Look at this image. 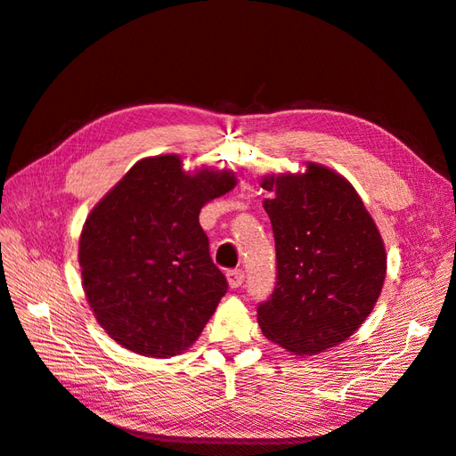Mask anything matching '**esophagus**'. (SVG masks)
Masks as SVG:
<instances>
[{"instance_id":"1","label":"esophagus","mask_w":456,"mask_h":456,"mask_svg":"<svg viewBox=\"0 0 456 456\" xmlns=\"http://www.w3.org/2000/svg\"><path fill=\"white\" fill-rule=\"evenodd\" d=\"M226 278H228V285L232 287V289H238V287H241L243 285V281H245V273H243V270H230L228 273H226Z\"/></svg>"}]
</instances>
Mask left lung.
Returning a JSON list of instances; mask_svg holds the SVG:
<instances>
[{
    "label": "left lung",
    "instance_id": "obj_1",
    "mask_svg": "<svg viewBox=\"0 0 456 456\" xmlns=\"http://www.w3.org/2000/svg\"><path fill=\"white\" fill-rule=\"evenodd\" d=\"M260 186L270 216L278 281L260 302L258 325L278 346L315 355L354 335L382 291L386 251L375 220L342 175L306 163Z\"/></svg>",
    "mask_w": 456,
    "mask_h": 456
}]
</instances>
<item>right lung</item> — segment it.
<instances>
[{
  "mask_svg": "<svg viewBox=\"0 0 456 456\" xmlns=\"http://www.w3.org/2000/svg\"><path fill=\"white\" fill-rule=\"evenodd\" d=\"M236 183L230 171L191 175L178 156H156L136 161L93 207L79 236L81 283L110 338L150 357L198 340L228 291L200 211Z\"/></svg>",
  "mask_w": 456,
  "mask_h": 456,
  "instance_id": "1",
  "label": "right lung"
}]
</instances>
